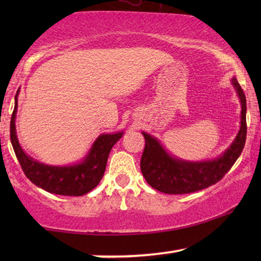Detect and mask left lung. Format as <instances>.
I'll use <instances>...</instances> for the list:
<instances>
[{
    "instance_id": "8db88e82",
    "label": "left lung",
    "mask_w": 261,
    "mask_h": 261,
    "mask_svg": "<svg viewBox=\"0 0 261 261\" xmlns=\"http://www.w3.org/2000/svg\"><path fill=\"white\" fill-rule=\"evenodd\" d=\"M231 85L237 91L241 105L240 129L229 147L216 158L199 162L180 159L171 154L159 139L146 132H141L146 145L141 156L140 167L142 176L152 188L164 194H190L217 183L234 165L246 142L247 107L244 91L235 77L231 78Z\"/></svg>"
}]
</instances>
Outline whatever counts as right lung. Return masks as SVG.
I'll list each match as a JSON object with an SVG mask.
<instances>
[{
  "instance_id": "obj_1",
  "label": "right lung",
  "mask_w": 261,
  "mask_h": 261,
  "mask_svg": "<svg viewBox=\"0 0 261 261\" xmlns=\"http://www.w3.org/2000/svg\"><path fill=\"white\" fill-rule=\"evenodd\" d=\"M15 95V107L10 120V141L14 152L22 167L24 174L32 183L42 190L63 196H83L97 187L105 174L107 162L113 146L122 138L124 132L103 133L91 145L87 155L80 162L70 165H48L33 156L28 155L21 147L16 134L17 96Z\"/></svg>"
}]
</instances>
